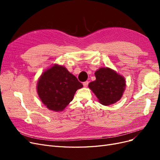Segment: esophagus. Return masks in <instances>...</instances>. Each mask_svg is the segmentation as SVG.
<instances>
[{
  "mask_svg": "<svg viewBox=\"0 0 160 160\" xmlns=\"http://www.w3.org/2000/svg\"><path fill=\"white\" fill-rule=\"evenodd\" d=\"M83 86L85 87V88H87V87L88 86V84H89V82L88 81H85L84 82V83H83Z\"/></svg>",
  "mask_w": 160,
  "mask_h": 160,
  "instance_id": "esophagus-1",
  "label": "esophagus"
}]
</instances>
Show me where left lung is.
I'll use <instances>...</instances> for the list:
<instances>
[{
	"label": "left lung",
	"instance_id": "obj_1",
	"mask_svg": "<svg viewBox=\"0 0 160 160\" xmlns=\"http://www.w3.org/2000/svg\"><path fill=\"white\" fill-rule=\"evenodd\" d=\"M96 80L89 84L99 103L109 105L119 101L125 88L124 77L108 67L100 68L95 72Z\"/></svg>",
	"mask_w": 160,
	"mask_h": 160
}]
</instances>
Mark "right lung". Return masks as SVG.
I'll use <instances>...</instances> for the list:
<instances>
[{
	"instance_id": "add662e5",
	"label": "right lung",
	"mask_w": 160,
	"mask_h": 160,
	"mask_svg": "<svg viewBox=\"0 0 160 160\" xmlns=\"http://www.w3.org/2000/svg\"><path fill=\"white\" fill-rule=\"evenodd\" d=\"M83 85L65 67L54 65L44 71L38 81V97L46 107L54 111L63 110Z\"/></svg>"
}]
</instances>
